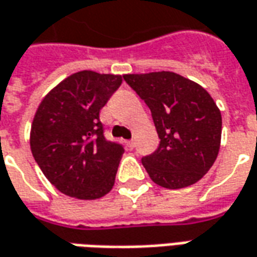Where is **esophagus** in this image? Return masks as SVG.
Listing matches in <instances>:
<instances>
[{"label": "esophagus", "instance_id": "1", "mask_svg": "<svg viewBox=\"0 0 257 257\" xmlns=\"http://www.w3.org/2000/svg\"><path fill=\"white\" fill-rule=\"evenodd\" d=\"M128 147L131 149V150H132V149H135V141H134V139L128 142Z\"/></svg>", "mask_w": 257, "mask_h": 257}]
</instances>
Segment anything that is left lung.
<instances>
[{"instance_id": "1", "label": "left lung", "mask_w": 257, "mask_h": 257, "mask_svg": "<svg viewBox=\"0 0 257 257\" xmlns=\"http://www.w3.org/2000/svg\"><path fill=\"white\" fill-rule=\"evenodd\" d=\"M152 111L160 145L142 159L154 184L179 189L196 184L214 164L221 143V112L207 91L178 73L123 75Z\"/></svg>"}]
</instances>
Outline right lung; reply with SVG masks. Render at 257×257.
I'll return each instance as SVG.
<instances>
[{
    "mask_svg": "<svg viewBox=\"0 0 257 257\" xmlns=\"http://www.w3.org/2000/svg\"><path fill=\"white\" fill-rule=\"evenodd\" d=\"M121 83V75L80 71L41 100L30 149L46 178L64 195L93 200L112 189L123 147L104 138L98 114Z\"/></svg>",
    "mask_w": 257,
    "mask_h": 257,
    "instance_id": "1",
    "label": "right lung"
}]
</instances>
